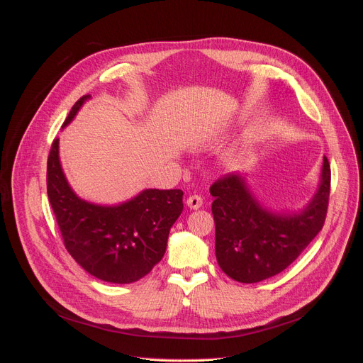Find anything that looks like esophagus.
Returning <instances> with one entry per match:
<instances>
[{
	"mask_svg": "<svg viewBox=\"0 0 363 363\" xmlns=\"http://www.w3.org/2000/svg\"><path fill=\"white\" fill-rule=\"evenodd\" d=\"M203 204V199L200 196H189L186 199V206L189 208H193V211H197V208H200Z\"/></svg>",
	"mask_w": 363,
	"mask_h": 363,
	"instance_id": "obj_1",
	"label": "esophagus"
}]
</instances>
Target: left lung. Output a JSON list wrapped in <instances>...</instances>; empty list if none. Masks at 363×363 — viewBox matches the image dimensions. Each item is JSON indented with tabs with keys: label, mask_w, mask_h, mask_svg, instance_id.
Here are the masks:
<instances>
[{
	"label": "left lung",
	"mask_w": 363,
	"mask_h": 363,
	"mask_svg": "<svg viewBox=\"0 0 363 363\" xmlns=\"http://www.w3.org/2000/svg\"><path fill=\"white\" fill-rule=\"evenodd\" d=\"M331 185V169L323 157L316 193L297 212L262 204L244 175H228L211 186L216 225L215 252L220 269L244 284L275 277L290 266L322 230Z\"/></svg>",
	"instance_id": "1"
}]
</instances>
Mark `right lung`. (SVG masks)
<instances>
[{
    "label": "right lung",
    "mask_w": 363,
    "mask_h": 363,
    "mask_svg": "<svg viewBox=\"0 0 363 363\" xmlns=\"http://www.w3.org/2000/svg\"><path fill=\"white\" fill-rule=\"evenodd\" d=\"M91 99L74 103L63 128ZM47 193L70 256L92 277L130 284L145 277L162 260L172 225L182 213L181 189H143L119 204L81 199L67 182L54 140L47 163Z\"/></svg>",
    "instance_id": "obj_1"
}]
</instances>
